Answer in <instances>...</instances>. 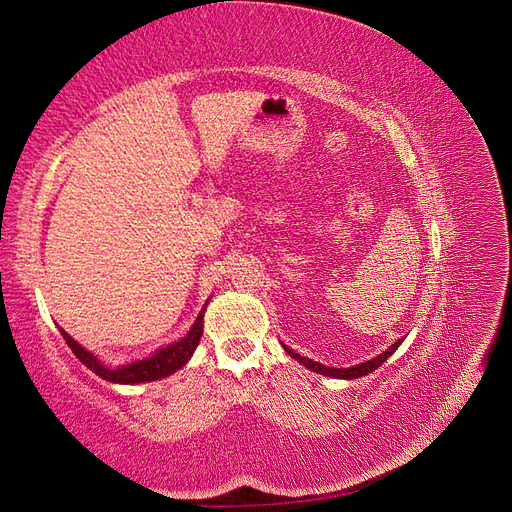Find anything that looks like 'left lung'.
Wrapping results in <instances>:
<instances>
[{"label": "left lung", "instance_id": "obj_1", "mask_svg": "<svg viewBox=\"0 0 512 512\" xmlns=\"http://www.w3.org/2000/svg\"><path fill=\"white\" fill-rule=\"evenodd\" d=\"M401 342H404V337L397 339V342H395L389 350H384L380 356H376V359L365 361V363H361V365L348 367V369H339V367H327V365H320V363H316V361H312V359H305V356H301V354H297V352H292V350H290V348H286V346H284V350L292 356V359H297L301 365H305L307 369H314V371H318V374H322V376L354 380V378H363V376H367V374H369V371L378 369V367H380L386 359H389V356L399 348V344H401Z\"/></svg>", "mask_w": 512, "mask_h": 512}]
</instances>
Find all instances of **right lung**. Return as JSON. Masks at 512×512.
Masks as SVG:
<instances>
[{
	"label": "right lung",
	"instance_id": "1",
	"mask_svg": "<svg viewBox=\"0 0 512 512\" xmlns=\"http://www.w3.org/2000/svg\"><path fill=\"white\" fill-rule=\"evenodd\" d=\"M203 312H200V316L196 318L190 333L183 339H179V342L158 350L156 354L149 356V359H145V361H136L130 365H121V367L102 365L94 354L87 352L81 344H76L64 329H59V331H61V335H64L66 344L76 354V359H79L83 365H87L96 376H100L108 382H117V384L153 382V380H160V378L175 374L177 369H181L185 363L190 361V356L194 354V350L200 342V335H203Z\"/></svg>",
	"mask_w": 512,
	"mask_h": 512
}]
</instances>
